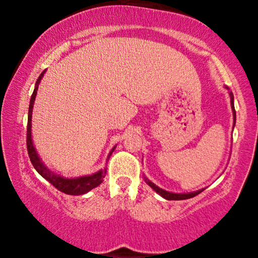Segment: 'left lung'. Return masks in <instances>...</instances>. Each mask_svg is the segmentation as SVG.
Wrapping results in <instances>:
<instances>
[{
	"label": "left lung",
	"instance_id": "1",
	"mask_svg": "<svg viewBox=\"0 0 258 258\" xmlns=\"http://www.w3.org/2000/svg\"><path fill=\"white\" fill-rule=\"evenodd\" d=\"M229 95H230V103H231V109H232V115H234V125H235V123H236V111H235V105H234V95H232L231 91L229 93ZM144 181H146L147 184L151 186V188H153L155 191L158 194V195H161L162 197H163V199L169 200V201H179V200L191 199V197H195L196 195H199V194H201L204 190V189H201V190H199V191L188 192V194H175V192H169V191H167V190L158 188L156 184H154V183L149 181V179H148L147 177H144Z\"/></svg>",
	"mask_w": 258,
	"mask_h": 258
}]
</instances>
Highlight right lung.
Masks as SVG:
<instances>
[{
	"label": "right lung",
	"instance_id": "1",
	"mask_svg": "<svg viewBox=\"0 0 258 258\" xmlns=\"http://www.w3.org/2000/svg\"><path fill=\"white\" fill-rule=\"evenodd\" d=\"M45 73L42 72L41 75L38 76V79L35 83V89L34 93L31 95L30 98V104H29V111H28V125H27V149H28V155H29V158L31 161V164L34 165V168L36 169V171L40 174L42 177L47 179L49 183H51L52 185L55 186L56 189L59 190V191L67 194V195H74L79 196L83 195V194H87L90 191L91 189L96 188L97 185H100L102 182H103V178L105 174H107V168L101 169L97 172H95L93 175L88 176H82V177H76V178H66L63 176L56 175L51 170L45 167L43 162L41 161L40 156H38L36 153V149L34 148L33 140H31V114H33V107H34V101L35 97H36L38 84H40L42 77H43ZM115 150V147L112 148L110 153L108 155V158L110 157L112 151Z\"/></svg>",
	"mask_w": 258,
	"mask_h": 258
}]
</instances>
